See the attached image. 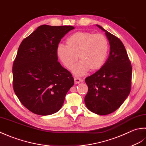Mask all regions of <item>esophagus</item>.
<instances>
[{"label":"esophagus","instance_id":"1","mask_svg":"<svg viewBox=\"0 0 146 146\" xmlns=\"http://www.w3.org/2000/svg\"><path fill=\"white\" fill-rule=\"evenodd\" d=\"M74 81H75L76 84H79L80 82L82 81V79L81 78H79V77H74Z\"/></svg>","mask_w":146,"mask_h":146}]
</instances>
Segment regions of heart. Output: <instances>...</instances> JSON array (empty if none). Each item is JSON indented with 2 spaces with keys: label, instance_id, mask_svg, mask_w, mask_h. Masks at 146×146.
I'll use <instances>...</instances> for the list:
<instances>
[{
  "label": "heart",
  "instance_id": "obj_1",
  "mask_svg": "<svg viewBox=\"0 0 146 146\" xmlns=\"http://www.w3.org/2000/svg\"><path fill=\"white\" fill-rule=\"evenodd\" d=\"M67 46L59 44L56 55L68 69H72L78 60L80 63L74 69L76 75H84L90 70L94 72L102 68L110 48L108 40L102 34L78 31L67 38Z\"/></svg>",
  "mask_w": 146,
  "mask_h": 146
}]
</instances>
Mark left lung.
<instances>
[{
  "mask_svg": "<svg viewBox=\"0 0 146 146\" xmlns=\"http://www.w3.org/2000/svg\"><path fill=\"white\" fill-rule=\"evenodd\" d=\"M105 32L110 45V52L103 66L86 78L88 92L84 102L88 110L94 113H111L122 105L131 90L132 65L125 48L118 38Z\"/></svg>",
  "mask_w": 146,
  "mask_h": 146,
  "instance_id": "8db88e82",
  "label": "left lung"
}]
</instances>
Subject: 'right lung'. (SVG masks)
I'll list each match as a JSON object with an SVG mask.
<instances>
[{"instance_id": "add662e5", "label": "right lung", "mask_w": 146, "mask_h": 146, "mask_svg": "<svg viewBox=\"0 0 146 146\" xmlns=\"http://www.w3.org/2000/svg\"><path fill=\"white\" fill-rule=\"evenodd\" d=\"M72 26L43 25L25 38L13 67V89L23 106L35 114L57 112L74 84L69 70L58 61L56 48Z\"/></svg>"}]
</instances>
